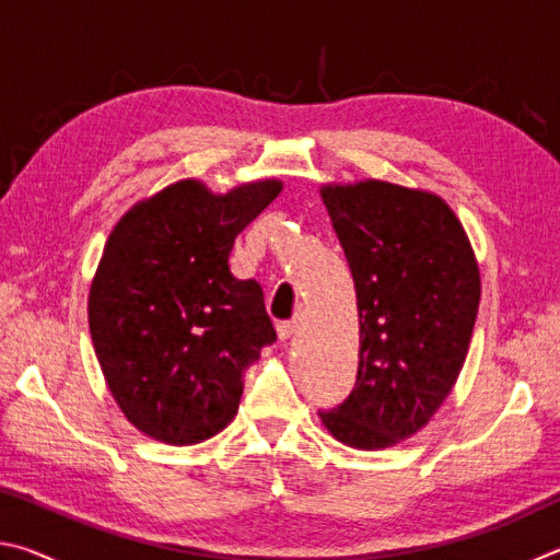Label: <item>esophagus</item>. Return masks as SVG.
<instances>
[{"mask_svg": "<svg viewBox=\"0 0 560 560\" xmlns=\"http://www.w3.org/2000/svg\"><path fill=\"white\" fill-rule=\"evenodd\" d=\"M296 324H293V320H281V324L277 326V330H279V338L281 340H289L293 334H296Z\"/></svg>", "mask_w": 560, "mask_h": 560, "instance_id": "34e87169", "label": "esophagus"}]
</instances>
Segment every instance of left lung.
<instances>
[{"label": "left lung", "instance_id": "8db88e82", "mask_svg": "<svg viewBox=\"0 0 560 560\" xmlns=\"http://www.w3.org/2000/svg\"><path fill=\"white\" fill-rule=\"evenodd\" d=\"M358 299V381L330 438L385 450L447 400L469 353L481 279L459 217L438 192L365 177L320 185Z\"/></svg>", "mask_w": 560, "mask_h": 560}]
</instances>
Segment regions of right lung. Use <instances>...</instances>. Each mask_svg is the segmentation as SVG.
Masks as SVG:
<instances>
[{
	"mask_svg": "<svg viewBox=\"0 0 560 560\" xmlns=\"http://www.w3.org/2000/svg\"><path fill=\"white\" fill-rule=\"evenodd\" d=\"M281 187L264 177L212 192L185 177L110 230L91 279L89 328L113 400L148 438L187 447L236 417L246 368L277 330L259 283L232 273L230 252Z\"/></svg>",
	"mask_w": 560,
	"mask_h": 560,
	"instance_id": "right-lung-1",
	"label": "right lung"
}]
</instances>
